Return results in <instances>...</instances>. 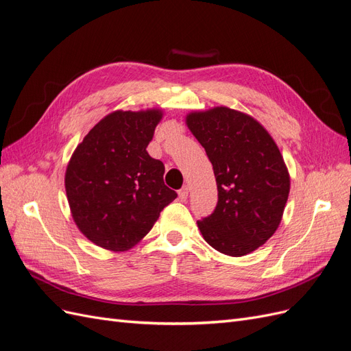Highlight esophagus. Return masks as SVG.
Instances as JSON below:
<instances>
[{"mask_svg": "<svg viewBox=\"0 0 351 351\" xmlns=\"http://www.w3.org/2000/svg\"><path fill=\"white\" fill-rule=\"evenodd\" d=\"M178 197H180V200H182V202L187 200V197H189V187L187 186H184L183 189L178 190Z\"/></svg>", "mask_w": 351, "mask_h": 351, "instance_id": "esophagus-1", "label": "esophagus"}]
</instances>
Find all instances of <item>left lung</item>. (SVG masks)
<instances>
[{
    "label": "left lung",
    "mask_w": 351,
    "mask_h": 351,
    "mask_svg": "<svg viewBox=\"0 0 351 351\" xmlns=\"http://www.w3.org/2000/svg\"><path fill=\"white\" fill-rule=\"evenodd\" d=\"M214 168L218 204L197 221L205 241L228 256H244L277 231L290 193L284 158L265 127L228 107L186 115Z\"/></svg>",
    "instance_id": "8db88e82"
}]
</instances>
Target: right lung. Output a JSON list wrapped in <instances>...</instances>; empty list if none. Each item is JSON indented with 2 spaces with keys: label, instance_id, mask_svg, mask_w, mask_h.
Masks as SVG:
<instances>
[{
  "label": "right lung",
  "instance_id": "obj_1",
  "mask_svg": "<svg viewBox=\"0 0 351 351\" xmlns=\"http://www.w3.org/2000/svg\"><path fill=\"white\" fill-rule=\"evenodd\" d=\"M162 115L158 108L114 111L70 158L64 184L71 217L102 249H132L177 197L164 184V164L146 151Z\"/></svg>",
  "mask_w": 351,
  "mask_h": 351
}]
</instances>
